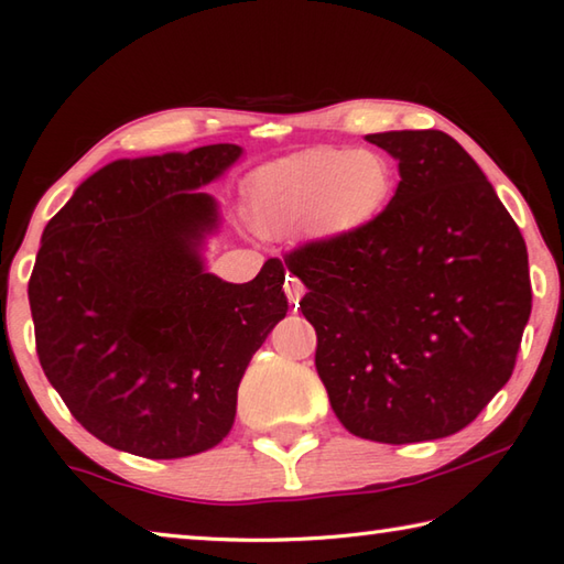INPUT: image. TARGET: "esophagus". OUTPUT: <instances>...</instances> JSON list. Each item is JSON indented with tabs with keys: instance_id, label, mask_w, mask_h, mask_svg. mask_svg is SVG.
<instances>
[{
	"instance_id": "obj_1",
	"label": "esophagus",
	"mask_w": 564,
	"mask_h": 564,
	"mask_svg": "<svg viewBox=\"0 0 564 564\" xmlns=\"http://www.w3.org/2000/svg\"><path fill=\"white\" fill-rule=\"evenodd\" d=\"M283 291H285V295H289V303H291V308H299V301H301V295L305 293L303 283H301L299 279H293V275H289V279H285V283H283Z\"/></svg>"
}]
</instances>
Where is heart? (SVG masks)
I'll return each mask as SVG.
<instances>
[{
    "label": "heart",
    "mask_w": 564,
    "mask_h": 564,
    "mask_svg": "<svg viewBox=\"0 0 564 564\" xmlns=\"http://www.w3.org/2000/svg\"><path fill=\"white\" fill-rule=\"evenodd\" d=\"M395 188L393 166L368 149H311L261 171L248 191L251 218L265 234L303 221L323 238L368 228Z\"/></svg>",
    "instance_id": "b5f03b06"
}]
</instances>
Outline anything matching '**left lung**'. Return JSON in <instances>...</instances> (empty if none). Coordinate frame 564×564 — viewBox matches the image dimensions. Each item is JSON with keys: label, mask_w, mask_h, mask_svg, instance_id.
<instances>
[{"label": "left lung", "mask_w": 564, "mask_h": 564, "mask_svg": "<svg viewBox=\"0 0 564 564\" xmlns=\"http://www.w3.org/2000/svg\"><path fill=\"white\" fill-rule=\"evenodd\" d=\"M398 161L373 224L289 253L308 293L316 370L366 441L447 437L508 383L532 308L528 248L473 156L445 131L366 137Z\"/></svg>", "instance_id": "8db88e82"}]
</instances>
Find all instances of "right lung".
Returning <instances> with one entry per match:
<instances>
[{
    "mask_svg": "<svg viewBox=\"0 0 564 564\" xmlns=\"http://www.w3.org/2000/svg\"><path fill=\"white\" fill-rule=\"evenodd\" d=\"M243 149L111 161L46 224L30 279L36 356L72 415L117 451L174 460L224 441L253 352L285 318V269L206 271L204 186Z\"/></svg>",
    "mask_w": 564,
    "mask_h": 564,
    "instance_id": "right-lung-1",
    "label": "right lung"
}]
</instances>
